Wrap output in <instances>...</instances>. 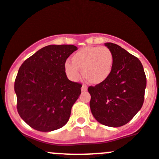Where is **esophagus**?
<instances>
[{"label":"esophagus","mask_w":159,"mask_h":159,"mask_svg":"<svg viewBox=\"0 0 159 159\" xmlns=\"http://www.w3.org/2000/svg\"><path fill=\"white\" fill-rule=\"evenodd\" d=\"M88 90V87L86 84H83L81 87V91H86Z\"/></svg>","instance_id":"1"}]
</instances>
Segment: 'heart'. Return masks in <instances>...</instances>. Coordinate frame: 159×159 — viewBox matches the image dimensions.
<instances>
[{
  "label": "heart",
  "instance_id": "obj_1",
  "mask_svg": "<svg viewBox=\"0 0 159 159\" xmlns=\"http://www.w3.org/2000/svg\"><path fill=\"white\" fill-rule=\"evenodd\" d=\"M111 51L105 46H88L78 50L71 57V63L66 61L65 71L71 81L80 78L79 69L88 83L99 84L109 77L113 66Z\"/></svg>",
  "mask_w": 159,
  "mask_h": 159
}]
</instances>
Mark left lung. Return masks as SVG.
Returning <instances> with one entry per match:
<instances>
[{
	"label": "left lung",
	"instance_id": "obj_1",
	"mask_svg": "<svg viewBox=\"0 0 159 159\" xmlns=\"http://www.w3.org/2000/svg\"><path fill=\"white\" fill-rule=\"evenodd\" d=\"M111 51V72L103 82L90 86V107L100 123L119 127L129 123L144 102L146 77L138 58L118 45L105 43Z\"/></svg>",
	"mask_w": 159,
	"mask_h": 159
}]
</instances>
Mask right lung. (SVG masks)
Here are the masks:
<instances>
[{"label": "right lung", "instance_id": "obj_1", "mask_svg": "<svg viewBox=\"0 0 159 159\" xmlns=\"http://www.w3.org/2000/svg\"><path fill=\"white\" fill-rule=\"evenodd\" d=\"M78 48L49 45L25 60L14 83L16 108L20 117L34 129L50 132L68 121L81 85L68 80L66 59Z\"/></svg>", "mask_w": 159, "mask_h": 159}]
</instances>
